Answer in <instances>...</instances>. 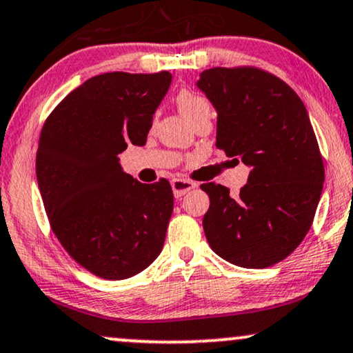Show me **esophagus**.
Wrapping results in <instances>:
<instances>
[{
	"label": "esophagus",
	"mask_w": 353,
	"mask_h": 353,
	"mask_svg": "<svg viewBox=\"0 0 353 353\" xmlns=\"http://www.w3.org/2000/svg\"><path fill=\"white\" fill-rule=\"evenodd\" d=\"M171 187H172V192H174V196L181 198L185 195L187 192H190L192 188H195L196 183L192 181H185V179H174V181L171 182Z\"/></svg>",
	"instance_id": "obj_1"
}]
</instances>
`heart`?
<instances>
[{"mask_svg":"<svg viewBox=\"0 0 353 353\" xmlns=\"http://www.w3.org/2000/svg\"><path fill=\"white\" fill-rule=\"evenodd\" d=\"M177 108L188 121L195 123L200 118L211 115V103L205 96L193 92L190 89H181L176 96Z\"/></svg>","mask_w":353,"mask_h":353,"instance_id":"b5f03b06","label":"heart"}]
</instances>
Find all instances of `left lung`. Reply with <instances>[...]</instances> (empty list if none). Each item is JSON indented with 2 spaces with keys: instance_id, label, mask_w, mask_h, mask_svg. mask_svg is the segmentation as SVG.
<instances>
[{
  "instance_id": "left-lung-1",
  "label": "left lung",
  "mask_w": 353,
  "mask_h": 353,
  "mask_svg": "<svg viewBox=\"0 0 353 353\" xmlns=\"http://www.w3.org/2000/svg\"><path fill=\"white\" fill-rule=\"evenodd\" d=\"M196 86L217 112L216 147L251 168L236 196L203 183L211 250L230 264L265 269L291 254L310 230L325 182L319 142L304 102L254 67H214Z\"/></svg>"
}]
</instances>
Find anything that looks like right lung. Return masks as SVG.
<instances>
[{
    "label": "right lung",
    "instance_id": "add662e5",
    "mask_svg": "<svg viewBox=\"0 0 353 353\" xmlns=\"http://www.w3.org/2000/svg\"><path fill=\"white\" fill-rule=\"evenodd\" d=\"M171 73L112 72L68 94L41 129L38 187L57 240L79 265L125 280L160 256L174 196L166 179L142 183L118 153L145 145Z\"/></svg>",
    "mask_w": 353,
    "mask_h": 353
}]
</instances>
